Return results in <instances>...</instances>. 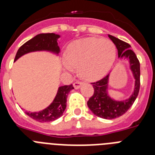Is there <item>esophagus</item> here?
Listing matches in <instances>:
<instances>
[{"label":"esophagus","mask_w":155,"mask_h":155,"mask_svg":"<svg viewBox=\"0 0 155 155\" xmlns=\"http://www.w3.org/2000/svg\"><path fill=\"white\" fill-rule=\"evenodd\" d=\"M82 84H83V83H82V82L76 81V82H74V83L73 86H74V87L75 89H78L79 87H80L82 85Z\"/></svg>","instance_id":"1"}]
</instances>
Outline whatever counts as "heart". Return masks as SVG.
<instances>
[{"mask_svg":"<svg viewBox=\"0 0 155 155\" xmlns=\"http://www.w3.org/2000/svg\"><path fill=\"white\" fill-rule=\"evenodd\" d=\"M66 70L79 67L84 78L96 81L109 73L116 58V48L112 41L87 37L71 42L66 49Z\"/></svg>","mask_w":155,"mask_h":155,"instance_id":"b5f03b06","label":"heart"}]
</instances>
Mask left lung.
I'll return each mask as SVG.
<instances>
[{
	"label": "left lung",
	"mask_w": 155,
	"mask_h": 155,
	"mask_svg": "<svg viewBox=\"0 0 155 155\" xmlns=\"http://www.w3.org/2000/svg\"><path fill=\"white\" fill-rule=\"evenodd\" d=\"M109 39L116 46L118 50V57L120 59H127L129 61L130 69L134 78V87L132 94L124 100H115L109 94V74L102 80L92 83L94 87V94L87 101V104L90 110L95 116L105 120H113L120 117L127 112L132 106L138 95L140 90V62L136 54L130 50V45L120 40L118 38L108 35Z\"/></svg>",
	"instance_id": "left-lung-1"
}]
</instances>
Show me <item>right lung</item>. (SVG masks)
<instances>
[{
    "label": "right lung",
    "instance_id": "obj_1",
    "mask_svg": "<svg viewBox=\"0 0 155 155\" xmlns=\"http://www.w3.org/2000/svg\"><path fill=\"white\" fill-rule=\"evenodd\" d=\"M60 37L61 35L55 33H41L35 35L19 48L16 53L15 61L25 54L31 52L47 51L58 56L61 51L58 46V39ZM72 89H74L72 84L59 87L53 102L48 107L39 112H25V114L40 123L57 120L65 111L68 95Z\"/></svg>",
    "mask_w": 155,
    "mask_h": 155
}]
</instances>
